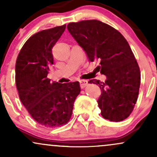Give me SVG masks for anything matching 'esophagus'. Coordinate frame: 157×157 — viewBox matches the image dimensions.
<instances>
[{"label":"esophagus","instance_id":"esophagus-1","mask_svg":"<svg viewBox=\"0 0 157 157\" xmlns=\"http://www.w3.org/2000/svg\"><path fill=\"white\" fill-rule=\"evenodd\" d=\"M80 85L81 89H84L86 86H88V81L86 80H80Z\"/></svg>","mask_w":157,"mask_h":157}]
</instances>
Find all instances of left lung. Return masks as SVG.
Returning <instances> with one entry per match:
<instances>
[{"label":"left lung","mask_w":157,"mask_h":157,"mask_svg":"<svg viewBox=\"0 0 157 157\" xmlns=\"http://www.w3.org/2000/svg\"><path fill=\"white\" fill-rule=\"evenodd\" d=\"M67 29L83 48L91 62L100 61L98 71L105 82L91 80L102 91L97 100L102 117L112 122L125 120L133 111L140 86V70L123 35L112 26L97 20L70 23Z\"/></svg>","instance_id":"obj_1"}]
</instances>
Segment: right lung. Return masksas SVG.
Here are the masks:
<instances>
[{"label": "right lung", "instance_id": "right-lung-1", "mask_svg": "<svg viewBox=\"0 0 157 157\" xmlns=\"http://www.w3.org/2000/svg\"><path fill=\"white\" fill-rule=\"evenodd\" d=\"M66 29V24L42 30L30 37L20 51L15 65L19 97L31 117L40 125L55 128L68 123L79 82L61 84L47 78L53 65L52 48Z\"/></svg>", "mask_w": 157, "mask_h": 157}]
</instances>
